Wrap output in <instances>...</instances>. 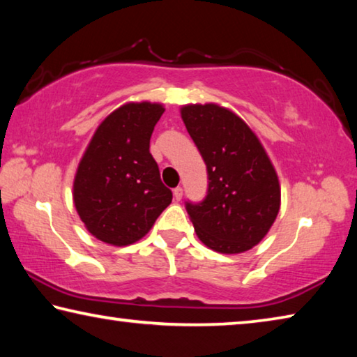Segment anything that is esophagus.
<instances>
[{
	"label": "esophagus",
	"mask_w": 357,
	"mask_h": 357,
	"mask_svg": "<svg viewBox=\"0 0 357 357\" xmlns=\"http://www.w3.org/2000/svg\"><path fill=\"white\" fill-rule=\"evenodd\" d=\"M173 197H174V200L179 202L181 198H183V187H176V189L173 190Z\"/></svg>",
	"instance_id": "obj_1"
}]
</instances>
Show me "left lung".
<instances>
[{
  "mask_svg": "<svg viewBox=\"0 0 357 357\" xmlns=\"http://www.w3.org/2000/svg\"><path fill=\"white\" fill-rule=\"evenodd\" d=\"M185 129L208 168V195L185 203L202 243L219 253H243L257 245L280 209L279 176L249 126L217 104L181 108Z\"/></svg>",
  "mask_w": 357,
  "mask_h": 357,
  "instance_id": "1",
  "label": "left lung"
}]
</instances>
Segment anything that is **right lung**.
Returning <instances> with one entry per match:
<instances>
[{
	"label": "right lung",
	"mask_w": 357,
	"mask_h": 357,
	"mask_svg": "<svg viewBox=\"0 0 357 357\" xmlns=\"http://www.w3.org/2000/svg\"><path fill=\"white\" fill-rule=\"evenodd\" d=\"M165 108L128 102L102 121L78 164L74 204L89 233L102 243L140 241L172 203L149 153L154 126Z\"/></svg>",
	"instance_id": "1"
}]
</instances>
